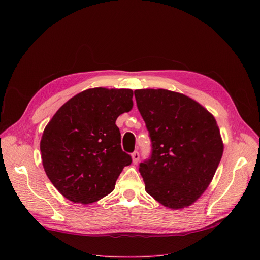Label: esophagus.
I'll use <instances>...</instances> for the list:
<instances>
[{"label": "esophagus", "mask_w": 260, "mask_h": 260, "mask_svg": "<svg viewBox=\"0 0 260 260\" xmlns=\"http://www.w3.org/2000/svg\"><path fill=\"white\" fill-rule=\"evenodd\" d=\"M131 157H132V162H133V164H138V161H139V159H140V154H139V152H138V151L133 152L132 155H131Z\"/></svg>", "instance_id": "esophagus-1"}]
</instances>
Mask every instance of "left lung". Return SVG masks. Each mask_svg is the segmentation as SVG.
Instances as JSON below:
<instances>
[{
    "mask_svg": "<svg viewBox=\"0 0 260 260\" xmlns=\"http://www.w3.org/2000/svg\"><path fill=\"white\" fill-rule=\"evenodd\" d=\"M152 140V156L140 164L145 191L165 207L192 205L210 184L223 153L215 117L182 93L135 91Z\"/></svg>",
    "mask_w": 260,
    "mask_h": 260,
    "instance_id": "1",
    "label": "left lung"
}]
</instances>
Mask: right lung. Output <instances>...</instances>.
Listing matches in <instances>:
<instances>
[{"label":"right lung","instance_id":"obj_1","mask_svg":"<svg viewBox=\"0 0 260 260\" xmlns=\"http://www.w3.org/2000/svg\"><path fill=\"white\" fill-rule=\"evenodd\" d=\"M130 89L93 88L55 113L40 142L43 168L57 191L83 205L114 191L131 156L121 149L116 120L133 106Z\"/></svg>","mask_w":260,"mask_h":260}]
</instances>
